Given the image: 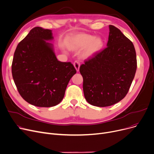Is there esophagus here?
<instances>
[{"label": "esophagus", "instance_id": "1", "mask_svg": "<svg viewBox=\"0 0 154 154\" xmlns=\"http://www.w3.org/2000/svg\"><path fill=\"white\" fill-rule=\"evenodd\" d=\"M74 66L75 69H76L77 72H79V68H80V63L77 61H75L74 63Z\"/></svg>", "mask_w": 154, "mask_h": 154}]
</instances>
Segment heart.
<instances>
[{
	"mask_svg": "<svg viewBox=\"0 0 154 154\" xmlns=\"http://www.w3.org/2000/svg\"><path fill=\"white\" fill-rule=\"evenodd\" d=\"M65 45L70 51H77L83 59H89L98 53L103 46V40L100 37H94L85 33H76L69 35L65 41Z\"/></svg>",
	"mask_w": 154,
	"mask_h": 154,
	"instance_id": "heart-1",
	"label": "heart"
}]
</instances>
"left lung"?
Returning a JSON list of instances; mask_svg holds the SVG:
<instances>
[{
  "mask_svg": "<svg viewBox=\"0 0 154 154\" xmlns=\"http://www.w3.org/2000/svg\"><path fill=\"white\" fill-rule=\"evenodd\" d=\"M136 69L133 43L119 29L110 25L107 47L80 67L86 100L100 107L120 102L128 93Z\"/></svg>",
  "mask_w": 154,
  "mask_h": 154,
  "instance_id": "obj_1",
  "label": "left lung"
}]
</instances>
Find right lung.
Segmentation results:
<instances>
[{"instance_id":"1","label":"right lung","mask_w":154,"mask_h":154,"mask_svg":"<svg viewBox=\"0 0 154 154\" xmlns=\"http://www.w3.org/2000/svg\"><path fill=\"white\" fill-rule=\"evenodd\" d=\"M51 30L36 27L17 45L12 64L15 84L22 97L40 107H51L63 99L76 70L57 59Z\"/></svg>"}]
</instances>
